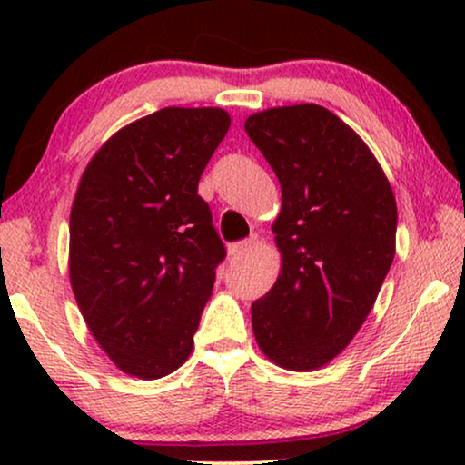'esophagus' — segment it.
<instances>
[{"mask_svg":"<svg viewBox=\"0 0 465 465\" xmlns=\"http://www.w3.org/2000/svg\"><path fill=\"white\" fill-rule=\"evenodd\" d=\"M256 243H258V237H256V234H252L250 239H243V241H239V243L231 245V256L232 258H243L253 250V247H256Z\"/></svg>","mask_w":465,"mask_h":465,"instance_id":"34e87169","label":"esophagus"}]
</instances>
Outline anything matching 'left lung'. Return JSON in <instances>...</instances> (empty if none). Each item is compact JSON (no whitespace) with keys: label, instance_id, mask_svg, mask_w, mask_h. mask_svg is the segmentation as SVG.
Segmentation results:
<instances>
[{"label":"left lung","instance_id":"1","mask_svg":"<svg viewBox=\"0 0 465 465\" xmlns=\"http://www.w3.org/2000/svg\"><path fill=\"white\" fill-rule=\"evenodd\" d=\"M245 131L283 196L272 224L282 275L252 304L253 336L277 366L315 371L377 301L396 253V199L372 152L326 107H272Z\"/></svg>","mask_w":465,"mask_h":465}]
</instances>
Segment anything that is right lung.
Masks as SVG:
<instances>
[{"label": "right lung", "mask_w": 465, "mask_h": 465, "mask_svg": "<svg viewBox=\"0 0 465 465\" xmlns=\"http://www.w3.org/2000/svg\"><path fill=\"white\" fill-rule=\"evenodd\" d=\"M231 126L220 107H164L107 139L69 218V279L101 349L131 377L188 360L226 247L199 180Z\"/></svg>", "instance_id": "obj_1"}]
</instances>
